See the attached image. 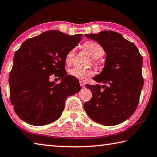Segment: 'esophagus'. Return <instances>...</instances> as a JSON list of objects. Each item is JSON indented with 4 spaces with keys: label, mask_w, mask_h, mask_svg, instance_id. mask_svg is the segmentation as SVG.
Listing matches in <instances>:
<instances>
[{
    "label": "esophagus",
    "mask_w": 157,
    "mask_h": 157,
    "mask_svg": "<svg viewBox=\"0 0 157 157\" xmlns=\"http://www.w3.org/2000/svg\"><path fill=\"white\" fill-rule=\"evenodd\" d=\"M79 84H80V86H82V87H84V86H85V82H83V81H79Z\"/></svg>",
    "instance_id": "esophagus-1"
}]
</instances>
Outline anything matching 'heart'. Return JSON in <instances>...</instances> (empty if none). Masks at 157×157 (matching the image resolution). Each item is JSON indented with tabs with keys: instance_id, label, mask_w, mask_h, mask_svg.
<instances>
[{
	"instance_id": "heart-1",
	"label": "heart",
	"mask_w": 157,
	"mask_h": 157,
	"mask_svg": "<svg viewBox=\"0 0 157 157\" xmlns=\"http://www.w3.org/2000/svg\"><path fill=\"white\" fill-rule=\"evenodd\" d=\"M83 48L93 58H94L93 62L97 65L98 64L97 59L101 58L105 53L104 47L99 42L95 41H86L84 43ZM75 53V49L73 48V49L68 51L66 54V56H65V63L67 65H70L72 63ZM68 73H69V75L73 77V78L81 79V80H84L88 77L93 75L94 71L92 69H81V68L79 67H73L68 71Z\"/></svg>"
}]
</instances>
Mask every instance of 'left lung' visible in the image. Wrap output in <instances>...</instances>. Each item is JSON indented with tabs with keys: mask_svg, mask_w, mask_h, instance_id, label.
Here are the masks:
<instances>
[{
	"mask_svg": "<svg viewBox=\"0 0 157 157\" xmlns=\"http://www.w3.org/2000/svg\"><path fill=\"white\" fill-rule=\"evenodd\" d=\"M85 36L104 47L106 59L102 72L93 78L103 85H86L92 98L85 102L84 108L93 121L115 126L129 118L137 108L144 85L143 58L135 44L117 32L104 31Z\"/></svg>",
	"mask_w": 157,
	"mask_h": 157,
	"instance_id": "left-lung-1",
	"label": "left lung"
}]
</instances>
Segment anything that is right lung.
I'll use <instances>...</instances> for the list:
<instances>
[{
	"instance_id": "right-lung-1",
	"label": "right lung",
	"mask_w": 157,
	"mask_h": 157,
	"mask_svg": "<svg viewBox=\"0 0 157 157\" xmlns=\"http://www.w3.org/2000/svg\"><path fill=\"white\" fill-rule=\"evenodd\" d=\"M48 31L27 39L17 50L10 73V98L22 120L33 126H44L61 116L68 97L81 89L78 79L67 75L65 56L82 39ZM62 78L60 83L49 82L50 75Z\"/></svg>"
}]
</instances>
